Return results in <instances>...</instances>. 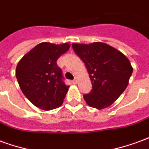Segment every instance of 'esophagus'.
Wrapping results in <instances>:
<instances>
[{
    "label": "esophagus",
    "instance_id": "esophagus-1",
    "mask_svg": "<svg viewBox=\"0 0 149 149\" xmlns=\"http://www.w3.org/2000/svg\"><path fill=\"white\" fill-rule=\"evenodd\" d=\"M72 84H77V79H74L73 81H72Z\"/></svg>",
    "mask_w": 149,
    "mask_h": 149
}]
</instances>
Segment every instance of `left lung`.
<instances>
[{
	"label": "left lung",
	"instance_id": "left-lung-1",
	"mask_svg": "<svg viewBox=\"0 0 149 149\" xmlns=\"http://www.w3.org/2000/svg\"><path fill=\"white\" fill-rule=\"evenodd\" d=\"M72 46L86 66L93 85L90 93L84 95V100L97 109L110 106L127 88L133 71L128 57L105 43Z\"/></svg>",
	"mask_w": 149,
	"mask_h": 149
}]
</instances>
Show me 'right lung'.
<instances>
[{
	"label": "right lung",
	"mask_w": 149,
	"mask_h": 149,
	"mask_svg": "<svg viewBox=\"0 0 149 149\" xmlns=\"http://www.w3.org/2000/svg\"><path fill=\"white\" fill-rule=\"evenodd\" d=\"M70 48L68 43H40L21 59L16 77L22 93L31 103L45 111L61 105L68 87L62 81L58 58Z\"/></svg>",
	"instance_id": "right-lung-1"
}]
</instances>
